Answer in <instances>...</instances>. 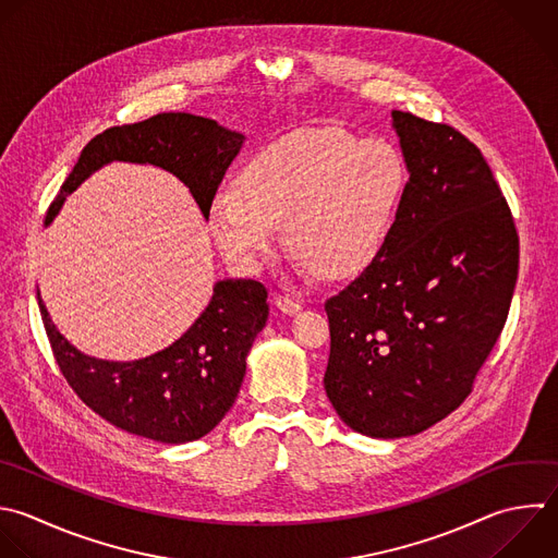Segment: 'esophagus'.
<instances>
[{"mask_svg":"<svg viewBox=\"0 0 558 558\" xmlns=\"http://www.w3.org/2000/svg\"><path fill=\"white\" fill-rule=\"evenodd\" d=\"M275 305L283 312V314H296L299 310H301V303L299 301H294V299H290V296H275Z\"/></svg>","mask_w":558,"mask_h":558,"instance_id":"1","label":"esophagus"}]
</instances>
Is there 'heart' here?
I'll return each instance as SVG.
<instances>
[{
  "mask_svg": "<svg viewBox=\"0 0 558 558\" xmlns=\"http://www.w3.org/2000/svg\"><path fill=\"white\" fill-rule=\"evenodd\" d=\"M405 190L408 166L390 142L320 126L262 148L240 181L214 192L207 218L218 248L244 270L272 255L286 229L303 266L340 277L379 253Z\"/></svg>",
  "mask_w": 558,
  "mask_h": 558,
  "instance_id": "heart-1",
  "label": "heart"
}]
</instances>
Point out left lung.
I'll return each instance as SVG.
<instances>
[{"label": "left lung", "instance_id": "8db88e82", "mask_svg": "<svg viewBox=\"0 0 558 558\" xmlns=\"http://www.w3.org/2000/svg\"><path fill=\"white\" fill-rule=\"evenodd\" d=\"M392 126L410 174L395 227L325 303L327 397L373 438L418 434L466 399L519 268V235L480 148L412 113L392 111Z\"/></svg>", "mask_w": 558, "mask_h": 558}]
</instances>
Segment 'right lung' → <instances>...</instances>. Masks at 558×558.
I'll use <instances>...</instances> for the list:
<instances>
[{"mask_svg":"<svg viewBox=\"0 0 558 558\" xmlns=\"http://www.w3.org/2000/svg\"><path fill=\"white\" fill-rule=\"evenodd\" d=\"M244 135L192 113H159L140 124L113 126L81 153L48 209L46 227L65 198L111 161L150 163L183 181L203 216L238 157ZM41 318L54 357L74 392L102 418L131 434L181 445L209 434L231 410L246 355L268 318V290L253 279H225L196 323L168 349L133 362L85 355L57 329L41 292Z\"/></svg>","mask_w":558,"mask_h":558,"instance_id":"obj_1","label":"right lung"}]
</instances>
